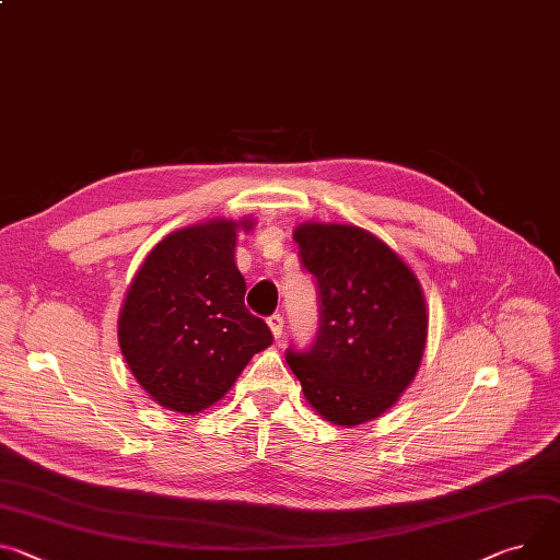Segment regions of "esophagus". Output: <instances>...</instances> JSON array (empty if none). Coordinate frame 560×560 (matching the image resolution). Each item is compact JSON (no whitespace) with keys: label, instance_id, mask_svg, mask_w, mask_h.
<instances>
[{"label":"esophagus","instance_id":"1","mask_svg":"<svg viewBox=\"0 0 560 560\" xmlns=\"http://www.w3.org/2000/svg\"><path fill=\"white\" fill-rule=\"evenodd\" d=\"M268 326H270L275 339H281V335H283V317H281L279 313H275V315L268 317Z\"/></svg>","mask_w":560,"mask_h":560}]
</instances>
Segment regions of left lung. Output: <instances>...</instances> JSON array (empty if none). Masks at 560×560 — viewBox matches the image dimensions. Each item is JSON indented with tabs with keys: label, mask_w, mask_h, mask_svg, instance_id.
<instances>
[{
	"label": "left lung",
	"mask_w": 560,
	"mask_h": 560,
	"mask_svg": "<svg viewBox=\"0 0 560 560\" xmlns=\"http://www.w3.org/2000/svg\"><path fill=\"white\" fill-rule=\"evenodd\" d=\"M299 261L317 285L319 326L308 348L285 350L303 395L328 422L375 420L418 373L427 303L416 275L371 232L306 223Z\"/></svg>",
	"instance_id": "left-lung-1"
}]
</instances>
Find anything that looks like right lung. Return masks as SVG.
<instances>
[{"label":"right lung","mask_w":560,"mask_h":560,"mask_svg":"<svg viewBox=\"0 0 560 560\" xmlns=\"http://www.w3.org/2000/svg\"><path fill=\"white\" fill-rule=\"evenodd\" d=\"M210 221L178 230L149 252L118 322L138 384L170 411L194 416L221 399L252 354L272 343L264 319L243 303L234 264L236 228Z\"/></svg>","instance_id":"obj_1"}]
</instances>
